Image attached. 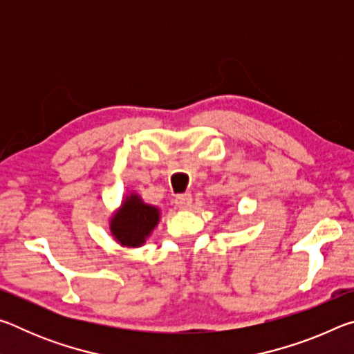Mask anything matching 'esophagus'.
Masks as SVG:
<instances>
[{"instance_id": "obj_1", "label": "esophagus", "mask_w": 354, "mask_h": 354, "mask_svg": "<svg viewBox=\"0 0 354 354\" xmlns=\"http://www.w3.org/2000/svg\"><path fill=\"white\" fill-rule=\"evenodd\" d=\"M176 206L179 209H189L192 206V195L190 194H183V195H178L176 196Z\"/></svg>"}]
</instances>
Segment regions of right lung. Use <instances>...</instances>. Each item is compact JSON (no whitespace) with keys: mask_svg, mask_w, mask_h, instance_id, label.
<instances>
[{"mask_svg":"<svg viewBox=\"0 0 354 354\" xmlns=\"http://www.w3.org/2000/svg\"><path fill=\"white\" fill-rule=\"evenodd\" d=\"M160 220V209L148 205L140 195L131 192L124 196L115 212L109 220V230L113 239L128 248H139L151 236L154 227Z\"/></svg>","mask_w":354,"mask_h":354,"instance_id":"right-lung-1","label":"right lung"}]
</instances>
